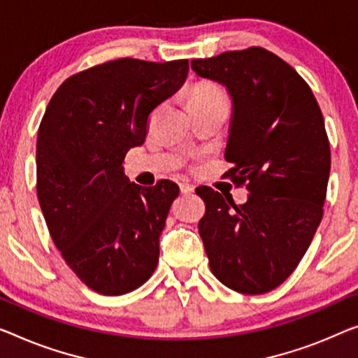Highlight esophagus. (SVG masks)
I'll return each instance as SVG.
<instances>
[{
  "mask_svg": "<svg viewBox=\"0 0 358 358\" xmlns=\"http://www.w3.org/2000/svg\"><path fill=\"white\" fill-rule=\"evenodd\" d=\"M180 191L183 194H191V193H194V186L189 185L188 181H181V183H180Z\"/></svg>",
  "mask_w": 358,
  "mask_h": 358,
  "instance_id": "esophagus-1",
  "label": "esophagus"
}]
</instances>
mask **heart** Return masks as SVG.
Here are the masks:
<instances>
[{"label":"heart","mask_w":358,"mask_h":358,"mask_svg":"<svg viewBox=\"0 0 358 358\" xmlns=\"http://www.w3.org/2000/svg\"><path fill=\"white\" fill-rule=\"evenodd\" d=\"M225 98V94L220 88H217L212 83H197L196 87L191 90L188 104L191 103H202V101H212V99H220Z\"/></svg>","instance_id":"heart-1"}]
</instances>
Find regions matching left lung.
Wrapping results in <instances>:
<instances>
[{"mask_svg":"<svg viewBox=\"0 0 358 358\" xmlns=\"http://www.w3.org/2000/svg\"><path fill=\"white\" fill-rule=\"evenodd\" d=\"M191 69L231 94L225 177L249 191L236 206L210 186L196 189L210 270L233 291L264 294L296 270L322 222L331 169L322 110L306 80L265 48L193 59Z\"/></svg>","mask_w":358,"mask_h":358,"instance_id":"1","label":"left lung"}]
</instances>
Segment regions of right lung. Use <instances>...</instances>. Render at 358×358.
<instances>
[{
  "label": "right lung",
  "instance_id": "right-lung-1",
  "mask_svg": "<svg viewBox=\"0 0 358 358\" xmlns=\"http://www.w3.org/2000/svg\"><path fill=\"white\" fill-rule=\"evenodd\" d=\"M188 59L120 57L64 80L36 140V196L62 259L90 289L127 294L151 278L178 186L130 183L125 154L149 117L183 85Z\"/></svg>",
  "mask_w": 358,
  "mask_h": 358
}]
</instances>
